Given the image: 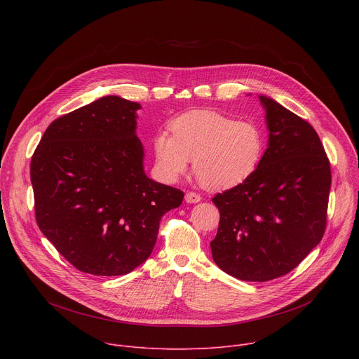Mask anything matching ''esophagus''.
<instances>
[{
	"mask_svg": "<svg viewBox=\"0 0 359 359\" xmlns=\"http://www.w3.org/2000/svg\"><path fill=\"white\" fill-rule=\"evenodd\" d=\"M200 198H201L200 194H197V193H194V191H187L186 196H184L186 203H198Z\"/></svg>",
	"mask_w": 359,
	"mask_h": 359,
	"instance_id": "1",
	"label": "esophagus"
}]
</instances>
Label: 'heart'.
I'll use <instances>...</instances> for the list:
<instances>
[{
	"mask_svg": "<svg viewBox=\"0 0 359 359\" xmlns=\"http://www.w3.org/2000/svg\"><path fill=\"white\" fill-rule=\"evenodd\" d=\"M172 134L153 139L156 165L168 182L184 175L193 161L198 182L212 190L233 189L259 169L266 150L263 128L254 121L215 111H193L172 122Z\"/></svg>",
	"mask_w": 359,
	"mask_h": 359,
	"instance_id": "1",
	"label": "heart"
}]
</instances>
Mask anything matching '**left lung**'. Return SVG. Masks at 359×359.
<instances>
[{
    "label": "left lung",
    "instance_id": "8db88e82",
    "mask_svg": "<svg viewBox=\"0 0 359 359\" xmlns=\"http://www.w3.org/2000/svg\"><path fill=\"white\" fill-rule=\"evenodd\" d=\"M266 109L269 146L255 173L217 193L215 263L243 281L288 274L321 241L327 226L331 166L314 128L271 97Z\"/></svg>",
    "mask_w": 359,
    "mask_h": 359
}]
</instances>
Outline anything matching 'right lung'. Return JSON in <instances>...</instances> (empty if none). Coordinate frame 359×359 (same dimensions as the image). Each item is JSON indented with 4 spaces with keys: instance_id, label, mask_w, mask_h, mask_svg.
<instances>
[{
    "instance_id": "1",
    "label": "right lung",
    "mask_w": 359,
    "mask_h": 359,
    "mask_svg": "<svg viewBox=\"0 0 359 359\" xmlns=\"http://www.w3.org/2000/svg\"><path fill=\"white\" fill-rule=\"evenodd\" d=\"M140 105L104 96L48 126L31 159L35 219L75 269L128 274L147 260L184 193L143 170Z\"/></svg>"
}]
</instances>
